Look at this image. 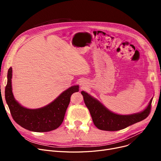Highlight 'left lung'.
<instances>
[{
	"mask_svg": "<svg viewBox=\"0 0 161 161\" xmlns=\"http://www.w3.org/2000/svg\"><path fill=\"white\" fill-rule=\"evenodd\" d=\"M81 93L95 125L98 129L106 131L119 130L145 119L150 113L153 100L152 98L148 106L140 112L129 115H120L109 110L100 101L87 92L83 91Z\"/></svg>",
	"mask_w": 161,
	"mask_h": 161,
	"instance_id": "left-lung-1",
	"label": "left lung"
}]
</instances>
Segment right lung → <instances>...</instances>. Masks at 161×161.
<instances>
[{"instance_id": "1", "label": "right lung", "mask_w": 161, "mask_h": 161, "mask_svg": "<svg viewBox=\"0 0 161 161\" xmlns=\"http://www.w3.org/2000/svg\"><path fill=\"white\" fill-rule=\"evenodd\" d=\"M12 69L8 71L5 88L6 102L14 120L23 128L33 132H49L57 129L64 119L66 109L74 92L79 91V86L67 89L49 104L37 109L21 106L13 95L12 87Z\"/></svg>"}]
</instances>
